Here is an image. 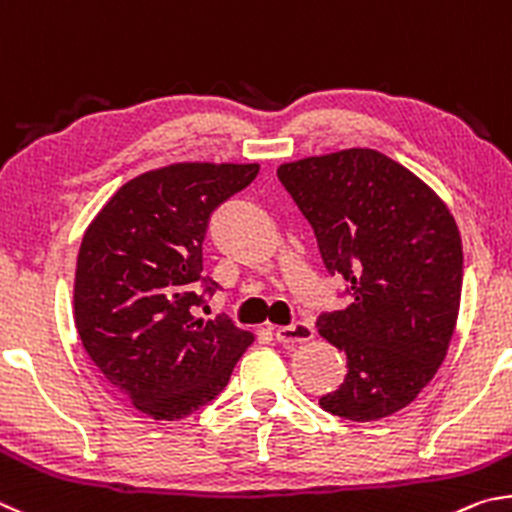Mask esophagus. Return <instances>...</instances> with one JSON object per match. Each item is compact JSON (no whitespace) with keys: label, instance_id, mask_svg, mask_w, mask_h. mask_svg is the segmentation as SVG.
<instances>
[{"label":"esophagus","instance_id":"1","mask_svg":"<svg viewBox=\"0 0 512 512\" xmlns=\"http://www.w3.org/2000/svg\"><path fill=\"white\" fill-rule=\"evenodd\" d=\"M274 335L279 344H303L315 337V328H312L308 321H297V324L292 326H279Z\"/></svg>","mask_w":512,"mask_h":512}]
</instances>
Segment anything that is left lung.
Here are the masks:
<instances>
[{
	"label": "left lung",
	"mask_w": 512,
	"mask_h": 512,
	"mask_svg": "<svg viewBox=\"0 0 512 512\" xmlns=\"http://www.w3.org/2000/svg\"><path fill=\"white\" fill-rule=\"evenodd\" d=\"M276 175L315 231L328 274L351 294L317 319L348 364L321 409L355 423L396 414L436 375L459 317L463 247L450 209L371 148L290 161Z\"/></svg>",
	"instance_id": "8db88e82"
}]
</instances>
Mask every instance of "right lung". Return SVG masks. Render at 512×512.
<instances>
[{
    "mask_svg": "<svg viewBox=\"0 0 512 512\" xmlns=\"http://www.w3.org/2000/svg\"><path fill=\"white\" fill-rule=\"evenodd\" d=\"M258 164L184 161L116 191L80 242L74 321L110 387L155 420L193 414L227 387L254 335L229 317L193 315L204 292L202 242L211 213L254 182Z\"/></svg>",
    "mask_w": 512,
    "mask_h": 512,
    "instance_id": "1",
    "label": "right lung"
}]
</instances>
